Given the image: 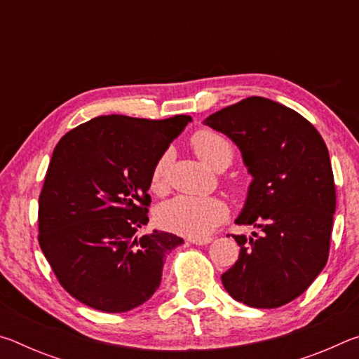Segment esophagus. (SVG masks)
<instances>
[{"instance_id":"obj_1","label":"esophagus","mask_w":359,"mask_h":359,"mask_svg":"<svg viewBox=\"0 0 359 359\" xmlns=\"http://www.w3.org/2000/svg\"><path fill=\"white\" fill-rule=\"evenodd\" d=\"M188 241H190L191 244H194V245H208L212 242V238H191Z\"/></svg>"}]
</instances>
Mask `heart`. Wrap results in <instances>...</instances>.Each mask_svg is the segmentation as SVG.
Listing matches in <instances>:
<instances>
[{"mask_svg": "<svg viewBox=\"0 0 359 359\" xmlns=\"http://www.w3.org/2000/svg\"><path fill=\"white\" fill-rule=\"evenodd\" d=\"M191 147L205 165L218 169L231 165L234 156L233 145L220 133L199 130L191 136ZM168 155L158 158L150 172V190L163 193L166 188ZM228 215L226 204L217 198L177 196L160 205L156 222L163 229L188 238H204L215 229Z\"/></svg>", "mask_w": 359, "mask_h": 359, "instance_id": "obj_1", "label": "heart"}]
</instances>
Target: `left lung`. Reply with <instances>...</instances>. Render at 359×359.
<instances>
[{
	"label": "left lung",
	"mask_w": 359,
	"mask_h": 359,
	"mask_svg": "<svg viewBox=\"0 0 359 359\" xmlns=\"http://www.w3.org/2000/svg\"><path fill=\"white\" fill-rule=\"evenodd\" d=\"M204 123L239 147L253 180L236 223L261 229L233 236L241 252L223 287L245 306H285L311 287L330 255L336 185L326 144L301 114L261 96Z\"/></svg>",
	"instance_id": "left-lung-1"
}]
</instances>
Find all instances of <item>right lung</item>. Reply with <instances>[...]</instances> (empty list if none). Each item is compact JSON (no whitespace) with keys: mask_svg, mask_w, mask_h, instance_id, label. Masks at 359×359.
I'll list each match as a JSON object with an SVG mask.
<instances>
[{"mask_svg":"<svg viewBox=\"0 0 359 359\" xmlns=\"http://www.w3.org/2000/svg\"><path fill=\"white\" fill-rule=\"evenodd\" d=\"M190 115H101L60 139L39 194V245L68 293L96 311L141 306L160 287L163 261L184 244L149 222L150 172Z\"/></svg>","mask_w":359,"mask_h":359,"instance_id":"add662e5","label":"right lung"}]
</instances>
